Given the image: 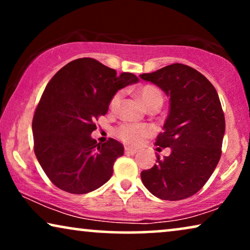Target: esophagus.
I'll list each match as a JSON object with an SVG mask.
<instances>
[{"mask_svg":"<svg viewBox=\"0 0 250 250\" xmlns=\"http://www.w3.org/2000/svg\"><path fill=\"white\" fill-rule=\"evenodd\" d=\"M136 152H138V150L136 149H132V148H129V146H126L125 148L126 155H135Z\"/></svg>","mask_w":250,"mask_h":250,"instance_id":"esophagus-1","label":"esophagus"}]
</instances>
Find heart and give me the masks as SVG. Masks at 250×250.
Masks as SVG:
<instances>
[{
  "label": "heart",
  "instance_id": "heart-1",
  "mask_svg": "<svg viewBox=\"0 0 250 250\" xmlns=\"http://www.w3.org/2000/svg\"><path fill=\"white\" fill-rule=\"evenodd\" d=\"M123 95H124L123 91L116 92L112 95L110 100V108L112 110L119 107L123 100ZM138 95L148 109L155 107V105L162 107L164 102L163 93L158 87L152 86V85H145V86H142L138 91ZM152 132L153 128L150 125L133 124V123H125V124L121 125L116 129V134H117L118 138L128 146H139L143 141V139L151 135Z\"/></svg>",
  "mask_w": 250,
  "mask_h": 250
}]
</instances>
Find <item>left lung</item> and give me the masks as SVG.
Returning a JSON list of instances; mask_svg holds the SVG:
<instances>
[{
    "mask_svg": "<svg viewBox=\"0 0 250 250\" xmlns=\"http://www.w3.org/2000/svg\"><path fill=\"white\" fill-rule=\"evenodd\" d=\"M140 77L169 98L168 116L155 145L170 148V155L157 156L152 168L141 172L142 183L159 199H186L205 186L221 158L225 119L220 98L203 74L182 63Z\"/></svg>",
    "mask_w": 250,
    "mask_h": 250,
    "instance_id": "8db88e82",
    "label": "left lung"
}]
</instances>
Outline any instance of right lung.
<instances>
[{"mask_svg": "<svg viewBox=\"0 0 250 250\" xmlns=\"http://www.w3.org/2000/svg\"><path fill=\"white\" fill-rule=\"evenodd\" d=\"M138 82L131 73L117 75L92 58H81L47 83L33 118L34 151L54 186L83 194L108 182L124 146L114 139L95 141L94 121L107 114L116 92Z\"/></svg>", "mask_w": 250, "mask_h": 250, "instance_id": "right-lung-1", "label": "right lung"}]
</instances>
